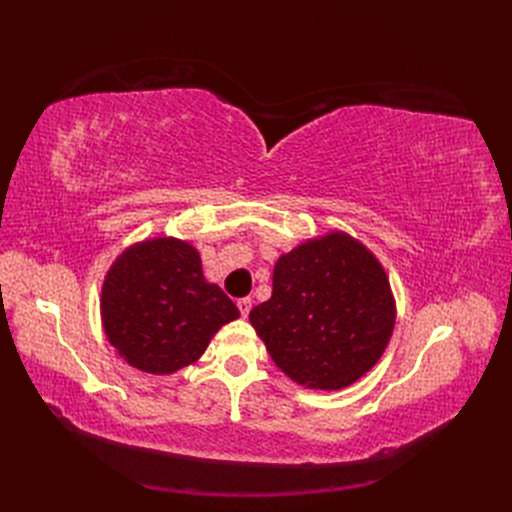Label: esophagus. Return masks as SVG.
Returning a JSON list of instances; mask_svg holds the SVG:
<instances>
[{
  "label": "esophagus",
  "instance_id": "esophagus-1",
  "mask_svg": "<svg viewBox=\"0 0 512 512\" xmlns=\"http://www.w3.org/2000/svg\"><path fill=\"white\" fill-rule=\"evenodd\" d=\"M237 305H239V312H241V316H243V318H247V314L252 312V299H250V297L239 299V301H237Z\"/></svg>",
  "mask_w": 512,
  "mask_h": 512
}]
</instances>
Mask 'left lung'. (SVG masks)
<instances>
[{
	"instance_id": "left-lung-1",
	"label": "left lung",
	"mask_w": 512,
	"mask_h": 512,
	"mask_svg": "<svg viewBox=\"0 0 512 512\" xmlns=\"http://www.w3.org/2000/svg\"><path fill=\"white\" fill-rule=\"evenodd\" d=\"M395 318L382 262L344 230L277 258L271 299L250 312L273 363L316 391H342L363 378L389 346Z\"/></svg>"
}]
</instances>
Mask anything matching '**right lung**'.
Listing matches in <instances>:
<instances>
[{"instance_id":"obj_1","label":"right lung","mask_w":512,"mask_h":512,"mask_svg":"<svg viewBox=\"0 0 512 512\" xmlns=\"http://www.w3.org/2000/svg\"><path fill=\"white\" fill-rule=\"evenodd\" d=\"M104 335L123 361L153 376L196 363L213 335L239 318L218 284L207 282L196 247L175 237L138 241L106 271L100 297Z\"/></svg>"}]
</instances>
